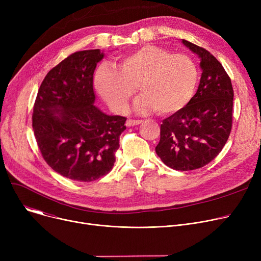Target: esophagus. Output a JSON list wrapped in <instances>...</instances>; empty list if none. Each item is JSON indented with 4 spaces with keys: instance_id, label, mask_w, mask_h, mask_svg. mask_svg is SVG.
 I'll return each instance as SVG.
<instances>
[{
    "instance_id": "34e87169",
    "label": "esophagus",
    "mask_w": 261,
    "mask_h": 261,
    "mask_svg": "<svg viewBox=\"0 0 261 261\" xmlns=\"http://www.w3.org/2000/svg\"><path fill=\"white\" fill-rule=\"evenodd\" d=\"M142 122V120H134V119H128L126 121V126L127 127H133V126H136V125H140V123Z\"/></svg>"
}]
</instances>
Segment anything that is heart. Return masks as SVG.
Returning a JSON list of instances; mask_svg holds the SVG:
<instances>
[{
  "label": "heart",
  "mask_w": 261,
  "mask_h": 261,
  "mask_svg": "<svg viewBox=\"0 0 261 261\" xmlns=\"http://www.w3.org/2000/svg\"><path fill=\"white\" fill-rule=\"evenodd\" d=\"M198 80V66L189 56L154 45L123 55L118 68L100 65L94 76L96 90L115 111H126L138 87L143 95L135 101L136 112L154 109L160 114L184 108L194 96Z\"/></svg>",
  "instance_id": "heart-1"
}]
</instances>
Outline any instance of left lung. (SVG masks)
Instances as JSON below:
<instances>
[{
  "instance_id": "left-lung-1",
  "label": "left lung",
  "mask_w": 261,
  "mask_h": 261,
  "mask_svg": "<svg viewBox=\"0 0 261 261\" xmlns=\"http://www.w3.org/2000/svg\"><path fill=\"white\" fill-rule=\"evenodd\" d=\"M182 43L201 60L200 85L184 108L163 120L155 152L168 167L187 171L212 162L226 144L234 91L222 64L208 50L186 40Z\"/></svg>"
}]
</instances>
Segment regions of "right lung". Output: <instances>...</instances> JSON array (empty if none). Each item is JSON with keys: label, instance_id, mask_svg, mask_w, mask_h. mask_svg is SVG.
I'll return each instance as SVG.
<instances>
[{"label": "right lung", "instance_id": "obj_1", "mask_svg": "<svg viewBox=\"0 0 261 261\" xmlns=\"http://www.w3.org/2000/svg\"><path fill=\"white\" fill-rule=\"evenodd\" d=\"M100 49L76 51L53 67L41 84L33 111L38 147L48 166L79 182L112 170L126 117L94 106L93 74Z\"/></svg>", "mask_w": 261, "mask_h": 261}]
</instances>
